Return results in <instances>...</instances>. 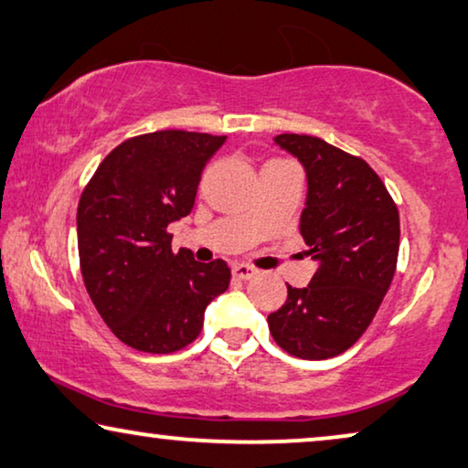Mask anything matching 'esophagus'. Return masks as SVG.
<instances>
[{
	"label": "esophagus",
	"instance_id": "esophagus-1",
	"mask_svg": "<svg viewBox=\"0 0 468 468\" xmlns=\"http://www.w3.org/2000/svg\"><path fill=\"white\" fill-rule=\"evenodd\" d=\"M231 273H233L235 279H252L258 273V271L252 269V267H248V264H233Z\"/></svg>",
	"mask_w": 468,
	"mask_h": 468
}]
</instances>
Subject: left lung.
<instances>
[{
	"label": "left lung",
	"instance_id": "8db88e82",
	"mask_svg": "<svg viewBox=\"0 0 468 468\" xmlns=\"http://www.w3.org/2000/svg\"><path fill=\"white\" fill-rule=\"evenodd\" d=\"M273 143L304 167L301 235L319 269L306 288L288 285L269 330L294 357H336L367 330L393 282L399 212L364 159L315 136L279 134Z\"/></svg>",
	"mask_w": 468,
	"mask_h": 468
}]
</instances>
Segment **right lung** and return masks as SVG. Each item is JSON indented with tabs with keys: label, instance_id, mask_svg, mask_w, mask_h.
Segmentation results:
<instances>
[{
	"label": "right lung",
	"instance_id": "add662e5",
	"mask_svg": "<svg viewBox=\"0 0 468 468\" xmlns=\"http://www.w3.org/2000/svg\"><path fill=\"white\" fill-rule=\"evenodd\" d=\"M227 136L162 130L102 159L78 206L83 283L111 332L136 351L191 345L204 313L229 288L225 261L172 252L167 225L191 214L206 164Z\"/></svg>",
	"mask_w": 468,
	"mask_h": 468
}]
</instances>
